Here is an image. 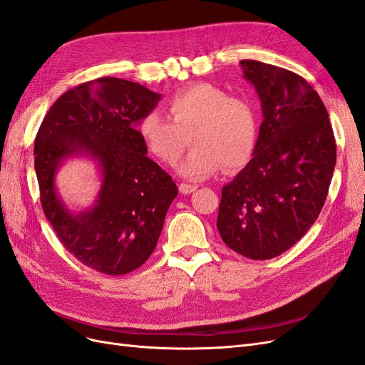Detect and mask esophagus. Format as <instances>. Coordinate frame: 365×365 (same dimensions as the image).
Segmentation results:
<instances>
[{
  "label": "esophagus",
  "mask_w": 365,
  "mask_h": 365,
  "mask_svg": "<svg viewBox=\"0 0 365 365\" xmlns=\"http://www.w3.org/2000/svg\"><path fill=\"white\" fill-rule=\"evenodd\" d=\"M178 187H180V192H181L182 195H190V193H193V192L197 189V185L185 184V182H181Z\"/></svg>",
  "instance_id": "obj_1"
}]
</instances>
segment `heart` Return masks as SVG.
<instances>
[{
	"instance_id": "b5f03b06",
	"label": "heart",
	"mask_w": 365,
	"mask_h": 365,
	"mask_svg": "<svg viewBox=\"0 0 365 365\" xmlns=\"http://www.w3.org/2000/svg\"><path fill=\"white\" fill-rule=\"evenodd\" d=\"M165 108L170 120L150 111L138 123V134L152 155L168 164L181 157L190 137L193 149L176 168L184 178L208 180L224 165L244 168L252 157L259 118L248 98L200 82L175 93Z\"/></svg>"
}]
</instances>
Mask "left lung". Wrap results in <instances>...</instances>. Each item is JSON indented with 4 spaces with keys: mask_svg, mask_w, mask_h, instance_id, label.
<instances>
[{
    "mask_svg": "<svg viewBox=\"0 0 365 365\" xmlns=\"http://www.w3.org/2000/svg\"><path fill=\"white\" fill-rule=\"evenodd\" d=\"M263 121L252 158L222 187L217 230L228 248L252 260L280 256L312 227L336 163L327 109L302 76L240 61Z\"/></svg>",
    "mask_w": 365,
    "mask_h": 365,
    "instance_id": "obj_1",
    "label": "left lung"
}]
</instances>
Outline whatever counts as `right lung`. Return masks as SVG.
<instances>
[{
	"label": "right lung",
	"instance_id": "add662e5",
	"mask_svg": "<svg viewBox=\"0 0 365 365\" xmlns=\"http://www.w3.org/2000/svg\"><path fill=\"white\" fill-rule=\"evenodd\" d=\"M161 94L137 82L101 77L63 93L35 140V170L43 213L62 245L88 268L108 275L140 268L157 247L165 213L178 195L172 176L146 153L137 126ZM98 164L95 202L74 212L56 187L70 158Z\"/></svg>",
	"mask_w": 365,
	"mask_h": 365
}]
</instances>
